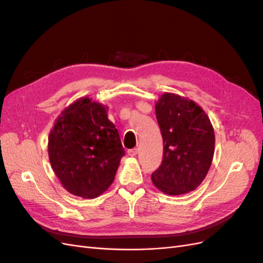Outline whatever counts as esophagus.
Wrapping results in <instances>:
<instances>
[{"label":"esophagus","mask_w":263,"mask_h":263,"mask_svg":"<svg viewBox=\"0 0 263 263\" xmlns=\"http://www.w3.org/2000/svg\"><path fill=\"white\" fill-rule=\"evenodd\" d=\"M127 154H128L130 157H135L137 154H138V149L134 148V149H129L128 151H127Z\"/></svg>","instance_id":"esophagus-1"}]
</instances>
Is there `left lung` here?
I'll return each mask as SVG.
<instances>
[{"label": "left lung", "instance_id": "8db88e82", "mask_svg": "<svg viewBox=\"0 0 263 263\" xmlns=\"http://www.w3.org/2000/svg\"><path fill=\"white\" fill-rule=\"evenodd\" d=\"M155 107L163 139V159L151 174V181L164 194H186L201 184L211 168L215 150L213 125L197 103L176 93L161 94Z\"/></svg>", "mask_w": 263, "mask_h": 263}]
</instances>
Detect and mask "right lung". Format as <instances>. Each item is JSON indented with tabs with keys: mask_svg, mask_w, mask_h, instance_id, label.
<instances>
[{
	"mask_svg": "<svg viewBox=\"0 0 263 263\" xmlns=\"http://www.w3.org/2000/svg\"><path fill=\"white\" fill-rule=\"evenodd\" d=\"M108 106L89 97L71 103L55 118L48 137L51 168L69 193L95 198L112 184L125 150Z\"/></svg>",
	"mask_w": 263,
	"mask_h": 263,
	"instance_id": "1",
	"label": "right lung"
}]
</instances>
